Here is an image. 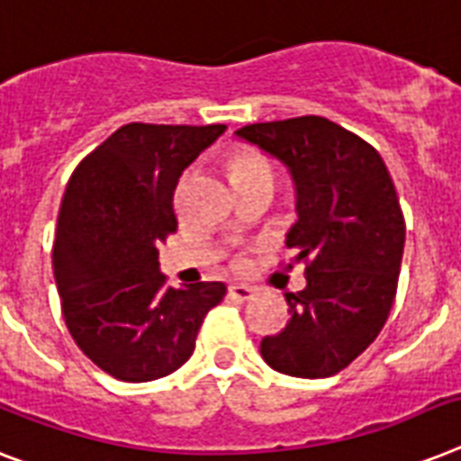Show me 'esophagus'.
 <instances>
[{
  "label": "esophagus",
  "instance_id": "obj_1",
  "mask_svg": "<svg viewBox=\"0 0 461 461\" xmlns=\"http://www.w3.org/2000/svg\"><path fill=\"white\" fill-rule=\"evenodd\" d=\"M230 295L234 301H250L253 295H256V289H250L246 284H231L230 286Z\"/></svg>",
  "mask_w": 461,
  "mask_h": 461
}]
</instances>
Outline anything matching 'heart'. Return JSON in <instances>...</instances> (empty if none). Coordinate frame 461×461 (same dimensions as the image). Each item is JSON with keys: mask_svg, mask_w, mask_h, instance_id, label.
Masks as SVG:
<instances>
[{"mask_svg": "<svg viewBox=\"0 0 461 461\" xmlns=\"http://www.w3.org/2000/svg\"><path fill=\"white\" fill-rule=\"evenodd\" d=\"M230 175L234 182L253 177H272V166L263 153L258 151H239L230 160Z\"/></svg>", "mask_w": 461, "mask_h": 461, "instance_id": "obj_1", "label": "heart"}]
</instances>
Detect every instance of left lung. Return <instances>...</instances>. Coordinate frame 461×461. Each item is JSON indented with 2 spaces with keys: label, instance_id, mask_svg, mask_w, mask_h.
<instances>
[{
  "label": "left lung",
  "instance_id": "8db88e82",
  "mask_svg": "<svg viewBox=\"0 0 461 461\" xmlns=\"http://www.w3.org/2000/svg\"><path fill=\"white\" fill-rule=\"evenodd\" d=\"M237 137L289 167L298 222L286 246L308 279L286 295L289 324L265 336L260 355L289 376H334L379 336L398 291L405 218L386 163L320 115L256 122Z\"/></svg>",
  "mask_w": 461,
  "mask_h": 461
}]
</instances>
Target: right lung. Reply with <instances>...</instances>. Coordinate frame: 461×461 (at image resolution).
Returning a JSON list of instances; mask_svg holds the SVG:
<instances>
[{
    "label": "right lung",
    "instance_id": "1",
    "mask_svg": "<svg viewBox=\"0 0 461 461\" xmlns=\"http://www.w3.org/2000/svg\"><path fill=\"white\" fill-rule=\"evenodd\" d=\"M227 125L130 122L70 175L56 222L54 276L66 327L113 379L141 384L185 365L222 282L166 286L158 246L177 230L179 175Z\"/></svg>",
    "mask_w": 461,
    "mask_h": 461
}]
</instances>
